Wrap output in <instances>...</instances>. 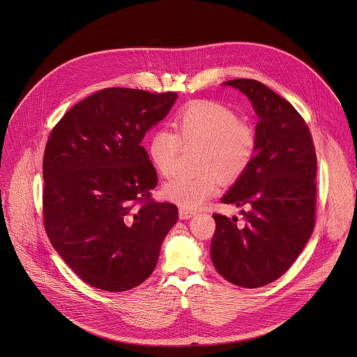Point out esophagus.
<instances>
[{
    "instance_id": "1",
    "label": "esophagus",
    "mask_w": 357,
    "mask_h": 357,
    "mask_svg": "<svg viewBox=\"0 0 357 357\" xmlns=\"http://www.w3.org/2000/svg\"><path fill=\"white\" fill-rule=\"evenodd\" d=\"M195 215V212L192 209H188V208H179V218L186 220V219H190L192 216Z\"/></svg>"
}]
</instances>
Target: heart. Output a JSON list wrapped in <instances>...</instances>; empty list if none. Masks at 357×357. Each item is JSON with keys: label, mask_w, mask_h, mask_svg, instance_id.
<instances>
[{"label": "heart", "mask_w": 357, "mask_h": 357, "mask_svg": "<svg viewBox=\"0 0 357 357\" xmlns=\"http://www.w3.org/2000/svg\"><path fill=\"white\" fill-rule=\"evenodd\" d=\"M174 131L155 130L148 141V155L160 175L171 176L182 146H201L197 175H178L162 188L164 197L182 208L196 209L216 196L225 182L238 181L257 152L255 128L239 121L237 114L212 100L186 104L174 118Z\"/></svg>", "instance_id": "b5f03b06"}]
</instances>
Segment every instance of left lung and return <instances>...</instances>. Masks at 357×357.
<instances>
[{
	"instance_id": "left-lung-1",
	"label": "left lung",
	"mask_w": 357,
	"mask_h": 357,
	"mask_svg": "<svg viewBox=\"0 0 357 357\" xmlns=\"http://www.w3.org/2000/svg\"><path fill=\"white\" fill-rule=\"evenodd\" d=\"M241 90L259 116L257 152L222 202L248 206L242 220L213 213L211 259L216 271L241 287L282 277L315 227L317 153L310 128L296 108L255 79L226 82Z\"/></svg>"
}]
</instances>
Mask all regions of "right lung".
<instances>
[{
  "label": "right lung",
  "instance_id": "add662e5",
  "mask_svg": "<svg viewBox=\"0 0 357 357\" xmlns=\"http://www.w3.org/2000/svg\"><path fill=\"white\" fill-rule=\"evenodd\" d=\"M178 94L102 89L53 127L43 153V226L87 284L124 291L153 273L178 208L151 190L158 172L141 145Z\"/></svg>",
  "mask_w": 357,
  "mask_h": 357
}]
</instances>
